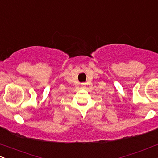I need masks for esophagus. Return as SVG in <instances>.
<instances>
[{"instance_id":"esophagus-1","label":"esophagus","mask_w":158,"mask_h":158,"mask_svg":"<svg viewBox=\"0 0 158 158\" xmlns=\"http://www.w3.org/2000/svg\"><path fill=\"white\" fill-rule=\"evenodd\" d=\"M81 87H84L85 86H84V85H81Z\"/></svg>"}]
</instances>
